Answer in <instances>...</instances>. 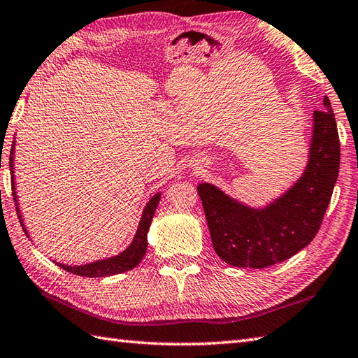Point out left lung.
I'll use <instances>...</instances> for the list:
<instances>
[{"label": "left lung", "mask_w": 358, "mask_h": 358, "mask_svg": "<svg viewBox=\"0 0 358 358\" xmlns=\"http://www.w3.org/2000/svg\"><path fill=\"white\" fill-rule=\"evenodd\" d=\"M313 113L308 163L295 183L262 208L212 183L196 187L217 255L235 268L263 269L306 248L320 229L340 167V140L331 101Z\"/></svg>", "instance_id": "left-lung-1"}]
</instances>
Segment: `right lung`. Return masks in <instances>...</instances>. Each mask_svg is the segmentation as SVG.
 <instances>
[{"instance_id":"right-lung-1","label":"right lung","mask_w":358,"mask_h":358,"mask_svg":"<svg viewBox=\"0 0 358 358\" xmlns=\"http://www.w3.org/2000/svg\"><path fill=\"white\" fill-rule=\"evenodd\" d=\"M9 166H10V178H12V194H13V201L17 204V212H18V218L20 223L24 229L26 235L29 237V232L26 229L24 224V218L21 215V209L18 204V194H17V185H15V140L12 141V149H10V159H9ZM159 199H162V192L154 194L149 199V201L144 206L141 212V218L138 227H136V232L134 235V238L124 250H121L120 254L112 255V257H106L101 258V260H95L90 263L85 264H64V263H58L55 262L59 268H63L64 271L75 273V275H81V277H90V278H98V277H109V275H117V273L126 272L134 269L136 264H138L143 257L146 255L148 250V232L152 223V218H154V214L157 210V206L159 203ZM30 238V237H29Z\"/></svg>"}]
</instances>
